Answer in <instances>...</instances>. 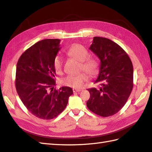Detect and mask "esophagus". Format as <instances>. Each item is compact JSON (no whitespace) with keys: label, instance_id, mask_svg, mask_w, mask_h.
I'll return each instance as SVG.
<instances>
[{"label":"esophagus","instance_id":"esophagus-1","mask_svg":"<svg viewBox=\"0 0 152 152\" xmlns=\"http://www.w3.org/2000/svg\"><path fill=\"white\" fill-rule=\"evenodd\" d=\"M72 91H73L74 93H75V92H80L82 91V90L81 89H72Z\"/></svg>","mask_w":152,"mask_h":152}]
</instances>
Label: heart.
I'll return each instance as SVG.
<instances>
[{
	"instance_id": "b5f03b06",
	"label": "heart",
	"mask_w": 152,
	"mask_h": 152,
	"mask_svg": "<svg viewBox=\"0 0 152 152\" xmlns=\"http://www.w3.org/2000/svg\"><path fill=\"white\" fill-rule=\"evenodd\" d=\"M67 54L71 57L80 62V70H84L89 76H93L96 73L99 69V63L94 58L89 57V52L86 48L79 44H73L67 51ZM53 69L57 74H61L63 72V59L59 56L55 57L53 61ZM87 80L85 73L77 75H69L61 79V84L70 88H81Z\"/></svg>"
}]
</instances>
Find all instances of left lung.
Returning <instances> with one entry per match:
<instances>
[{
    "mask_svg": "<svg viewBox=\"0 0 152 152\" xmlns=\"http://www.w3.org/2000/svg\"><path fill=\"white\" fill-rule=\"evenodd\" d=\"M89 49L101 61L96 88L88 90L87 106L92 112L108 117L124 107L133 88V66L122 48L106 38L95 37Z\"/></svg>",
    "mask_w": 152,
    "mask_h": 152,
    "instance_id": "1",
    "label": "left lung"
}]
</instances>
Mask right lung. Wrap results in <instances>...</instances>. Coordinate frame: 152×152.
Wrapping results in <instances>:
<instances>
[{"mask_svg": "<svg viewBox=\"0 0 152 152\" xmlns=\"http://www.w3.org/2000/svg\"><path fill=\"white\" fill-rule=\"evenodd\" d=\"M60 41L38 42L21 55L16 66L15 88L19 98L31 114L42 119L61 114L73 93L69 87L54 89L53 61L61 48Z\"/></svg>", "mask_w": 152, "mask_h": 152, "instance_id": "1", "label": "right lung"}]
</instances>
